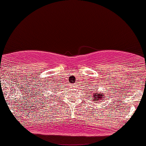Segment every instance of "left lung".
<instances>
[{
	"label": "left lung",
	"mask_w": 146,
	"mask_h": 146,
	"mask_svg": "<svg viewBox=\"0 0 146 146\" xmlns=\"http://www.w3.org/2000/svg\"><path fill=\"white\" fill-rule=\"evenodd\" d=\"M97 89V88H96ZM93 95H92L93 96H91V98L93 100V101L94 102H99V100H100L101 99H102V98H104L105 96H104V93H98V91L97 90V92H95L93 93Z\"/></svg>",
	"instance_id": "1"
}]
</instances>
